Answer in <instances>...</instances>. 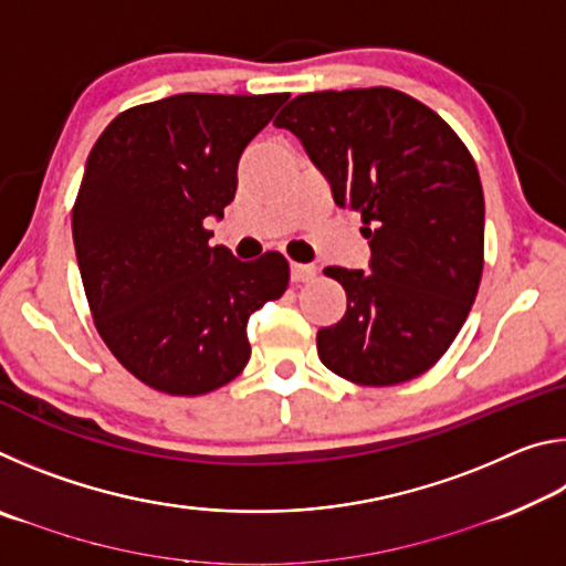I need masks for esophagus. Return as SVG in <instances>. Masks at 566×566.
Instances as JSON below:
<instances>
[{"instance_id": "esophagus-1", "label": "esophagus", "mask_w": 566, "mask_h": 566, "mask_svg": "<svg viewBox=\"0 0 566 566\" xmlns=\"http://www.w3.org/2000/svg\"><path fill=\"white\" fill-rule=\"evenodd\" d=\"M290 274H292V282H310V280H314V276H317V266L292 262L290 264Z\"/></svg>"}]
</instances>
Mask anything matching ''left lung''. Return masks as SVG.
Returning <instances> with one entry per match:
<instances>
[{
	"label": "left lung",
	"instance_id": "obj_1",
	"mask_svg": "<svg viewBox=\"0 0 566 566\" xmlns=\"http://www.w3.org/2000/svg\"><path fill=\"white\" fill-rule=\"evenodd\" d=\"M276 127L302 142L334 205L361 214L369 272L327 266L344 317L317 332L319 359L367 387L409 381L462 329L484 266V195L472 155L424 104L389 87L294 97Z\"/></svg>",
	"mask_w": 566,
	"mask_h": 566
}]
</instances>
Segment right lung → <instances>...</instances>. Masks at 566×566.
Returning a JSON list of instances; mask_svg holds the SVG:
<instances>
[{
  "label": "right lung",
  "instance_id": "1",
  "mask_svg": "<svg viewBox=\"0 0 566 566\" xmlns=\"http://www.w3.org/2000/svg\"><path fill=\"white\" fill-rule=\"evenodd\" d=\"M290 94H175L122 112L84 167L72 212L76 262L102 339L134 377L197 397L249 361L247 322L280 300V252L239 262L209 247L237 167Z\"/></svg>",
  "mask_w": 566,
  "mask_h": 566
}]
</instances>
